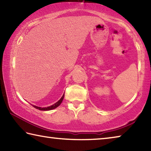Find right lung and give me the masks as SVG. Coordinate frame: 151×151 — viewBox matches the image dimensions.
<instances>
[{"mask_svg": "<svg viewBox=\"0 0 151 151\" xmlns=\"http://www.w3.org/2000/svg\"><path fill=\"white\" fill-rule=\"evenodd\" d=\"M64 96H65V94H63V96L61 97V99H60L59 101H58V102H57L55 104H53V105H51L50 106H48V107H44V108H41V107H39V106H35V105H32L33 106L35 107V109H39L40 110V111H50V110H52L54 109L55 108H57V107H58V106L60 105V104H61V103L63 102V100L64 99Z\"/></svg>", "mask_w": 151, "mask_h": 151, "instance_id": "right-lung-1", "label": "right lung"}]
</instances>
